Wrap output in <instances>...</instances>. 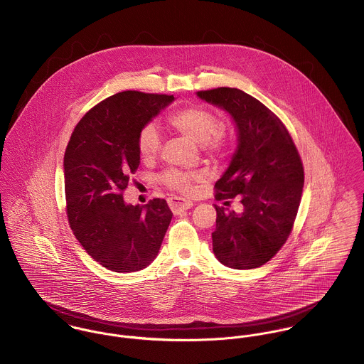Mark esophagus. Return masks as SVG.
<instances>
[{
  "mask_svg": "<svg viewBox=\"0 0 364 364\" xmlns=\"http://www.w3.org/2000/svg\"><path fill=\"white\" fill-rule=\"evenodd\" d=\"M169 203V207L173 213H179L182 210H188L191 207H193V203L189 201V200H183L181 198H171L168 200Z\"/></svg>",
  "mask_w": 364,
  "mask_h": 364,
  "instance_id": "esophagus-1",
  "label": "esophagus"
}]
</instances>
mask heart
<instances>
[{"instance_id":"heart-1","label":"heart","mask_w":364,"mask_h":364,"mask_svg":"<svg viewBox=\"0 0 364 364\" xmlns=\"http://www.w3.org/2000/svg\"><path fill=\"white\" fill-rule=\"evenodd\" d=\"M169 124L182 134L205 146L211 153H220L224 149V139L221 136V121L211 111L201 107H188L176 111L169 117ZM139 153L144 160H153L161 147V134L154 124L143 127L137 137ZM205 173L203 171H179L168 169L161 181L169 189L178 191L183 195H191L195 183L203 181Z\"/></svg>"}]
</instances>
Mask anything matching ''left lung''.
Returning <instances> with one entry per match:
<instances>
[{
  "label": "left lung",
  "mask_w": 364,
  "mask_h": 364,
  "mask_svg": "<svg viewBox=\"0 0 364 364\" xmlns=\"http://www.w3.org/2000/svg\"><path fill=\"white\" fill-rule=\"evenodd\" d=\"M198 97L228 112L237 136L230 166L215 182V198H237L243 210L214 204L213 252L230 268H257L284 246L298 214L304 172L296 146L272 111L239 89L218 87Z\"/></svg>",
  "instance_id": "obj_1"
}]
</instances>
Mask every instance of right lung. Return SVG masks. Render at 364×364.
<instances>
[{
	"instance_id": "right-lung-1",
	"label": "right lung",
	"mask_w": 364,
	"mask_h": 364,
	"mask_svg": "<svg viewBox=\"0 0 364 364\" xmlns=\"http://www.w3.org/2000/svg\"><path fill=\"white\" fill-rule=\"evenodd\" d=\"M173 96L122 92L101 101L76 125L64 157L66 214L97 263L134 272L153 263L172 213L164 198L127 204L122 192L140 164L139 133Z\"/></svg>"
}]
</instances>
